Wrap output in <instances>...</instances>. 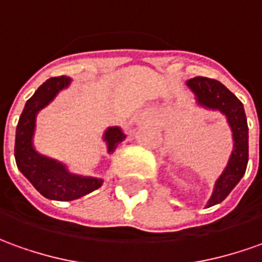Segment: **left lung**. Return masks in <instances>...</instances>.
I'll use <instances>...</instances> for the list:
<instances>
[{
  "label": "left lung",
  "instance_id": "1",
  "mask_svg": "<svg viewBox=\"0 0 262 262\" xmlns=\"http://www.w3.org/2000/svg\"><path fill=\"white\" fill-rule=\"evenodd\" d=\"M187 85L194 94L198 107L225 115L234 141L228 162L217 178L212 194L207 201L205 208H208L224 201L244 177L248 164V125L243 102L221 82L205 77H195L188 79Z\"/></svg>",
  "mask_w": 262,
  "mask_h": 262
}]
</instances>
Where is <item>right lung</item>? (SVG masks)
Masks as SVG:
<instances>
[{"label":"right lung","mask_w":262,"mask_h":262,"mask_svg":"<svg viewBox=\"0 0 262 262\" xmlns=\"http://www.w3.org/2000/svg\"><path fill=\"white\" fill-rule=\"evenodd\" d=\"M70 77H54L45 81L30 100L27 101L19 117L15 133V162L23 176L34 185L41 195L48 200L73 201L98 189L104 183L102 178L84 177L70 172L66 164L38 152L34 147V134L38 113L51 102L59 91L70 86ZM127 135L120 127H108L102 135L107 144L108 154H113L117 145Z\"/></svg>","instance_id":"add662e5"}]
</instances>
